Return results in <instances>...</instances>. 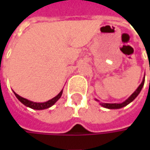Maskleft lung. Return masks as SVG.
<instances>
[{
    "label": "left lung",
    "instance_id": "8db88e82",
    "mask_svg": "<svg viewBox=\"0 0 150 150\" xmlns=\"http://www.w3.org/2000/svg\"><path fill=\"white\" fill-rule=\"evenodd\" d=\"M144 79H143L141 84H140V85L138 87V88L134 92V93L130 96L128 99H126L124 102L121 103H101L100 105L101 106L103 107V108H109V109H118V108H123V107H125L126 105H128L129 103H130L132 101L134 100L136 97L139 94V93H140V91H141L142 88L144 87ZM96 100H97V99H96Z\"/></svg>",
    "mask_w": 150,
    "mask_h": 150
}]
</instances>
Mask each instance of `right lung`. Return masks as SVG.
<instances>
[{"label":"right lung","instance_id":"1","mask_svg":"<svg viewBox=\"0 0 150 150\" xmlns=\"http://www.w3.org/2000/svg\"><path fill=\"white\" fill-rule=\"evenodd\" d=\"M15 95L17 98V99L20 101L21 103H23L25 106L29 107L32 109H37V110H42V109H46V108H48L50 107H52L57 101L58 100L61 98V96L62 94V90L61 91L60 93L57 94V95L54 97L53 98L50 99V100L47 101V102H44V103H35V102H32V101L28 100L22 97H21L18 94H16L14 92Z\"/></svg>","mask_w":150,"mask_h":150}]
</instances>
